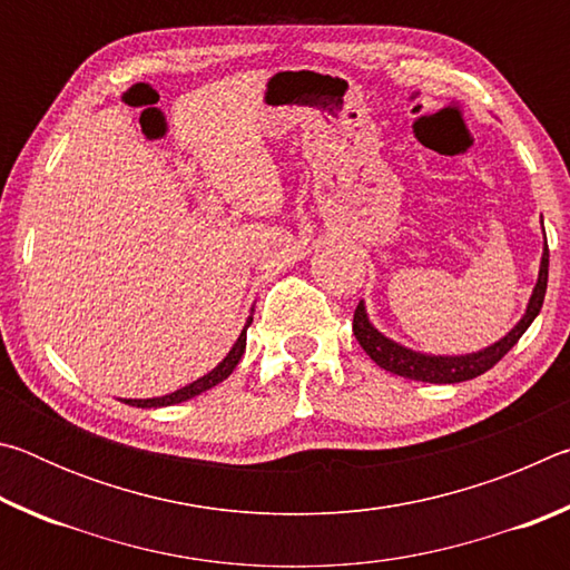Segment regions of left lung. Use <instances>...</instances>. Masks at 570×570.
<instances>
[{"instance_id": "obj_1", "label": "left lung", "mask_w": 570, "mask_h": 570, "mask_svg": "<svg viewBox=\"0 0 570 570\" xmlns=\"http://www.w3.org/2000/svg\"><path fill=\"white\" fill-rule=\"evenodd\" d=\"M546 288H548V240L543 246V258H540V272H538L533 296H530L523 320H520L513 330L503 336V340L475 354L432 356V354L412 352L407 346L392 342L382 332L374 330L362 302L354 308L352 330H354L356 342L362 344V350L370 354L382 370L400 374L404 380H417V382H430V384H455V382L480 377V374H485L490 366H495L510 350H513L520 336L525 334L528 326L533 324L540 306H543Z\"/></svg>"}]
</instances>
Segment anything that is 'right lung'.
<instances>
[{"label":"right lung","instance_id":"right-lung-1","mask_svg":"<svg viewBox=\"0 0 570 570\" xmlns=\"http://www.w3.org/2000/svg\"><path fill=\"white\" fill-rule=\"evenodd\" d=\"M250 322H254V316H248V322L244 326V332H240V336L236 340V344L230 346V352L226 354V360L220 362L214 372L204 374V377L190 382L188 387L183 390H176L166 394V397H153V400H122L125 404H132V407H168V404H178V402H186L190 397H196V394H204L208 392L210 387H216V384L224 382L230 372L236 370V364L240 362V356H244L246 352V330L250 326Z\"/></svg>","mask_w":570,"mask_h":570}]
</instances>
